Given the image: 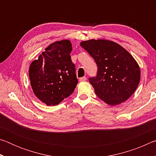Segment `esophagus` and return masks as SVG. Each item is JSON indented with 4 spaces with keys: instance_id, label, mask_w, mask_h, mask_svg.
<instances>
[{
    "instance_id": "1",
    "label": "esophagus",
    "mask_w": 156,
    "mask_h": 156,
    "mask_svg": "<svg viewBox=\"0 0 156 156\" xmlns=\"http://www.w3.org/2000/svg\"><path fill=\"white\" fill-rule=\"evenodd\" d=\"M87 80V78L85 77V76H84V77H82V78H80V79H79V80H80V82H82V81H85Z\"/></svg>"
}]
</instances>
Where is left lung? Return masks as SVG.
<instances>
[{
	"label": "left lung",
	"mask_w": 156,
	"mask_h": 156,
	"mask_svg": "<svg viewBox=\"0 0 156 156\" xmlns=\"http://www.w3.org/2000/svg\"><path fill=\"white\" fill-rule=\"evenodd\" d=\"M80 46L98 66L97 76L89 78L97 96L112 106L129 98L140 80V69L133 57L120 44L103 39L83 41Z\"/></svg>",
	"instance_id": "8db88e82"
}]
</instances>
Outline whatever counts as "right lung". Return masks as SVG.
I'll return each mask as SVG.
<instances>
[{
	"mask_svg": "<svg viewBox=\"0 0 156 156\" xmlns=\"http://www.w3.org/2000/svg\"><path fill=\"white\" fill-rule=\"evenodd\" d=\"M31 63L29 76L34 94L48 106L57 105L72 94L78 83L72 61L71 42L53 43Z\"/></svg>",
	"mask_w": 156,
	"mask_h": 156,
	"instance_id": "add662e5",
	"label": "right lung"
}]
</instances>
